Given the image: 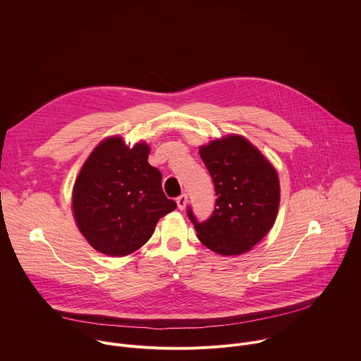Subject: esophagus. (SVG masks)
I'll return each instance as SVG.
<instances>
[{"mask_svg":"<svg viewBox=\"0 0 361 361\" xmlns=\"http://www.w3.org/2000/svg\"><path fill=\"white\" fill-rule=\"evenodd\" d=\"M177 205H178L180 210H184V209H185V205H187V194L183 192L181 195L177 197Z\"/></svg>","mask_w":361,"mask_h":361,"instance_id":"34e87169","label":"esophagus"}]
</instances>
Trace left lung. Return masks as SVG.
Masks as SVG:
<instances>
[{
    "mask_svg": "<svg viewBox=\"0 0 361 361\" xmlns=\"http://www.w3.org/2000/svg\"><path fill=\"white\" fill-rule=\"evenodd\" d=\"M200 157L214 184L216 207L205 221H198L191 207L187 216L204 245L223 255L243 254L276 221L280 204L277 173L263 154L240 135L201 147Z\"/></svg>",
    "mask_w": 361,
    "mask_h": 361,
    "instance_id": "8db88e82",
    "label": "left lung"
}]
</instances>
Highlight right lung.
<instances>
[{"instance_id":"1","label":"right lung","mask_w":361,"mask_h":361,"mask_svg":"<svg viewBox=\"0 0 361 361\" xmlns=\"http://www.w3.org/2000/svg\"><path fill=\"white\" fill-rule=\"evenodd\" d=\"M149 148H128L123 138L98 144L82 166L73 191L77 226L99 252L123 257L144 245L156 224L177 204L161 187V173L148 164Z\"/></svg>"}]
</instances>
